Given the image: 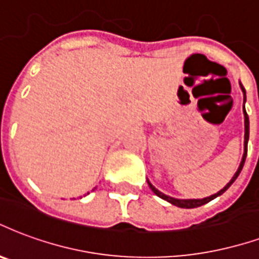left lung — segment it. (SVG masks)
Instances as JSON below:
<instances>
[{"mask_svg":"<svg viewBox=\"0 0 259 259\" xmlns=\"http://www.w3.org/2000/svg\"><path fill=\"white\" fill-rule=\"evenodd\" d=\"M240 88H242L243 95H244V100L243 101L246 103V91H244V88H243L242 83H240ZM243 114H244V154H243L242 162H240V166H239V168H237V171L235 173V176L232 177L231 181H229V183H228L227 185H225V187H224V188L220 191V192L214 193V195H211V196H208V198H204V199H174V198H170V196H167V195H164V193L159 192L158 189L155 188L154 185H152V184L148 181L149 188L152 189V192H154L156 196H159V198L164 199V200H167L168 203H171V204H174V206H177V207H181V208L199 207V206L206 204V203H208L210 200L215 199L217 196H220V195H222V193L225 192V191H227V189L231 187L232 184L235 183V180L237 178V176L240 174V171H242V168H243V164H244V160H246V156H247V143H248V129H250V122H248V115H247L244 105H243Z\"/></svg>","mask_w":259,"mask_h":259,"instance_id":"obj_1","label":"left lung"}]
</instances>
